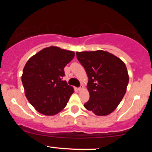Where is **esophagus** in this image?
I'll list each match as a JSON object with an SVG mask.
<instances>
[{"mask_svg":"<svg viewBox=\"0 0 152 152\" xmlns=\"http://www.w3.org/2000/svg\"><path fill=\"white\" fill-rule=\"evenodd\" d=\"M83 85H81V86L80 87H78V91H81V90H83Z\"/></svg>","mask_w":152,"mask_h":152,"instance_id":"34e87169","label":"esophagus"}]
</instances>
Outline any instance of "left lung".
Listing matches in <instances>:
<instances>
[{
	"instance_id": "obj_1",
	"label": "left lung",
	"mask_w": 152,
	"mask_h": 152,
	"mask_svg": "<svg viewBox=\"0 0 152 152\" xmlns=\"http://www.w3.org/2000/svg\"><path fill=\"white\" fill-rule=\"evenodd\" d=\"M85 69L90 99L84 107L97 116H106L116 109L126 91L129 75L120 58L102 50L76 52Z\"/></svg>"
}]
</instances>
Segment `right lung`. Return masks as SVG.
I'll use <instances>...</instances> for the list:
<instances>
[{
  "mask_svg": "<svg viewBox=\"0 0 152 152\" xmlns=\"http://www.w3.org/2000/svg\"><path fill=\"white\" fill-rule=\"evenodd\" d=\"M74 53L56 46L45 48L29 58L21 77L26 96L39 113L46 116L58 114L69 102L74 90L63 81L64 67Z\"/></svg>",
  "mask_w": 152,
  "mask_h": 152,
  "instance_id": "right-lung-1",
  "label": "right lung"
}]
</instances>
